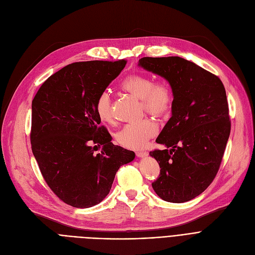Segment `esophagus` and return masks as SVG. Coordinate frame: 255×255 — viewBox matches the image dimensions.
I'll return each mask as SVG.
<instances>
[{
  "label": "esophagus",
  "instance_id": "34e87169",
  "mask_svg": "<svg viewBox=\"0 0 255 255\" xmlns=\"http://www.w3.org/2000/svg\"><path fill=\"white\" fill-rule=\"evenodd\" d=\"M136 156L139 157V158H144V157L148 156V152H145V151H137L136 152Z\"/></svg>",
  "mask_w": 255,
  "mask_h": 255
}]
</instances>
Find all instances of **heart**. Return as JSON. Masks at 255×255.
Returning <instances> with one entry per match:
<instances>
[{
  "label": "heart",
  "instance_id": "heart-1",
  "mask_svg": "<svg viewBox=\"0 0 255 255\" xmlns=\"http://www.w3.org/2000/svg\"><path fill=\"white\" fill-rule=\"evenodd\" d=\"M125 91L141 100L145 112L154 116H162L169 112L173 100L172 92L165 83H154L144 74H132L127 76L122 84ZM95 111L102 122L111 123L113 120L111 110V95L107 91L101 92L95 102ZM157 132V125L150 119L126 124L117 133V141L128 149L138 150L143 148L148 139Z\"/></svg>",
  "mask_w": 255,
  "mask_h": 255
}]
</instances>
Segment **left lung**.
Wrapping results in <instances>:
<instances>
[{
	"label": "left lung",
	"mask_w": 255,
	"mask_h": 255,
	"mask_svg": "<svg viewBox=\"0 0 255 255\" xmlns=\"http://www.w3.org/2000/svg\"><path fill=\"white\" fill-rule=\"evenodd\" d=\"M167 80L172 92L171 117L150 152L160 166L152 184L168 203L188 202L215 178L231 133L224 86L219 77L180 57H144L137 64Z\"/></svg>",
	"instance_id": "left-lung-1"
}]
</instances>
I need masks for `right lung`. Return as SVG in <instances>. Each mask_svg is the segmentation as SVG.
Instances as JSON below:
<instances>
[{
  "mask_svg": "<svg viewBox=\"0 0 255 255\" xmlns=\"http://www.w3.org/2000/svg\"><path fill=\"white\" fill-rule=\"evenodd\" d=\"M125 65V60L67 65L45 80L32 101L33 154L49 188L74 208L101 203L118 169L135 158L112 142L95 111L98 95ZM93 144H104L101 153L93 154Z\"/></svg>",
  "mask_w": 255,
  "mask_h": 255,
  "instance_id": "add662e5",
  "label": "right lung"
}]
</instances>
